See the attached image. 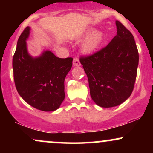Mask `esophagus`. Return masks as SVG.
I'll return each mask as SVG.
<instances>
[{
    "instance_id": "34e87169",
    "label": "esophagus",
    "mask_w": 153,
    "mask_h": 153,
    "mask_svg": "<svg viewBox=\"0 0 153 153\" xmlns=\"http://www.w3.org/2000/svg\"><path fill=\"white\" fill-rule=\"evenodd\" d=\"M73 66H80V62L78 58H74L73 62Z\"/></svg>"
}]
</instances>
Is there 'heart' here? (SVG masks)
Returning <instances> with one entry per match:
<instances>
[{
  "mask_svg": "<svg viewBox=\"0 0 153 153\" xmlns=\"http://www.w3.org/2000/svg\"><path fill=\"white\" fill-rule=\"evenodd\" d=\"M86 39L82 45V50L85 54H93L102 44L104 39V34L101 31L90 29L86 32Z\"/></svg>",
  "mask_w": 153,
  "mask_h": 153,
  "instance_id": "1",
  "label": "heart"
}]
</instances>
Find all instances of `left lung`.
Instances as JSON below:
<instances>
[{
  "label": "left lung",
  "mask_w": 153,
  "mask_h": 153,
  "mask_svg": "<svg viewBox=\"0 0 153 153\" xmlns=\"http://www.w3.org/2000/svg\"><path fill=\"white\" fill-rule=\"evenodd\" d=\"M117 33L110 43L80 62L88 79L93 101L103 108L119 106L134 88L139 53L131 33L116 21Z\"/></svg>",
  "instance_id": "left-lung-1"
}]
</instances>
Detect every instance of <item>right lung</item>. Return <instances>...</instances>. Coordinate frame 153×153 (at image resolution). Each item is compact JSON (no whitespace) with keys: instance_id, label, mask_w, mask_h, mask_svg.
<instances>
[{"instance_id":"add662e5","label":"right lung","mask_w":153,"mask_h":153,"mask_svg":"<svg viewBox=\"0 0 153 153\" xmlns=\"http://www.w3.org/2000/svg\"><path fill=\"white\" fill-rule=\"evenodd\" d=\"M27 26L19 36L13 57V78L21 97L36 109L53 111L65 99V79L73 65V58H59L50 50L32 57L26 40Z\"/></svg>"}]
</instances>
